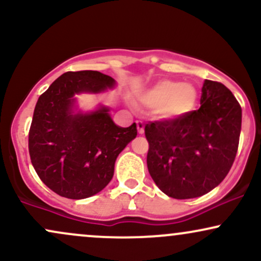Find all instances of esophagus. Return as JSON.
I'll return each mask as SVG.
<instances>
[{
    "label": "esophagus",
    "instance_id": "34e87169",
    "mask_svg": "<svg viewBox=\"0 0 261 261\" xmlns=\"http://www.w3.org/2000/svg\"><path fill=\"white\" fill-rule=\"evenodd\" d=\"M136 125H137V130H139L140 134L145 133V125H143L142 121L137 120V121H136Z\"/></svg>",
    "mask_w": 261,
    "mask_h": 261
}]
</instances>
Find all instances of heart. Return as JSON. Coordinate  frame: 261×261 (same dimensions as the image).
Listing matches in <instances>:
<instances>
[{
  "mask_svg": "<svg viewBox=\"0 0 261 261\" xmlns=\"http://www.w3.org/2000/svg\"><path fill=\"white\" fill-rule=\"evenodd\" d=\"M139 100L146 109H153L157 118L175 119L194 109L197 93L193 86L164 80L139 94Z\"/></svg>",
  "mask_w": 261,
  "mask_h": 261,
  "instance_id": "b5f03b06",
  "label": "heart"
}]
</instances>
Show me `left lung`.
Returning <instances> with one entry per match:
<instances>
[{
  "instance_id": "left-lung-1",
  "label": "left lung",
  "mask_w": 261,
  "mask_h": 261,
  "mask_svg": "<svg viewBox=\"0 0 261 261\" xmlns=\"http://www.w3.org/2000/svg\"><path fill=\"white\" fill-rule=\"evenodd\" d=\"M197 110L146 124L147 168L166 195L184 200L216 188L234 162L242 108L222 83L206 80Z\"/></svg>"
}]
</instances>
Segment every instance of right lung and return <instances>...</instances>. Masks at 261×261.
I'll list each match as a JSON object with an SVG mask.
<instances>
[{"instance_id":"1","label":"right lung","mask_w":261,"mask_h":261,"mask_svg":"<svg viewBox=\"0 0 261 261\" xmlns=\"http://www.w3.org/2000/svg\"><path fill=\"white\" fill-rule=\"evenodd\" d=\"M115 81L98 71L66 72L39 97L28 148L41 181L67 199H86L109 184L119 153L137 135L136 124L115 125L100 108L89 114H73V95L99 93Z\"/></svg>"}]
</instances>
